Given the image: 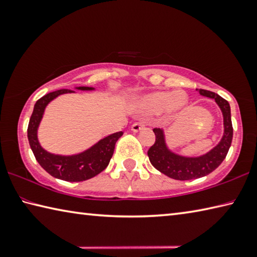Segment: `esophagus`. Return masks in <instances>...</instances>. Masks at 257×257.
Instances as JSON below:
<instances>
[{
	"label": "esophagus",
	"mask_w": 257,
	"mask_h": 257,
	"mask_svg": "<svg viewBox=\"0 0 257 257\" xmlns=\"http://www.w3.org/2000/svg\"><path fill=\"white\" fill-rule=\"evenodd\" d=\"M145 128V124L144 123H134L133 125H132V132H134V133H138V132H141V130H143Z\"/></svg>",
	"instance_id": "1"
}]
</instances>
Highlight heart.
<instances>
[{"label": "heart", "mask_w": 257, "mask_h": 257, "mask_svg": "<svg viewBox=\"0 0 257 257\" xmlns=\"http://www.w3.org/2000/svg\"><path fill=\"white\" fill-rule=\"evenodd\" d=\"M188 105V96L182 90L167 92L156 90L143 95L135 102V108L139 115H158L164 112L169 118H175L184 112Z\"/></svg>", "instance_id": "obj_1"}]
</instances>
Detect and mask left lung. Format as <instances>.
<instances>
[{"instance_id":"8db88e82","label":"left lung","mask_w":257,"mask_h":257,"mask_svg":"<svg viewBox=\"0 0 257 257\" xmlns=\"http://www.w3.org/2000/svg\"><path fill=\"white\" fill-rule=\"evenodd\" d=\"M198 93L202 96L214 99L219 106L223 118V135L220 142L206 153L197 156H187L176 153L168 145L165 130L162 128H155V143L147 152L149 159L153 167L162 172L163 175L176 180H191L207 176L214 171L222 163L228 154L232 141V123L231 111L229 103L210 90L199 89Z\"/></svg>"}]
</instances>
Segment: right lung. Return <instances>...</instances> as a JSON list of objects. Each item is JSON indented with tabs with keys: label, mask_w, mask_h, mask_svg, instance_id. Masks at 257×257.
Returning a JSON list of instances; mask_svg holds the SVG:
<instances>
[{
	"label": "right lung",
	"mask_w": 257,
	"mask_h": 257,
	"mask_svg": "<svg viewBox=\"0 0 257 257\" xmlns=\"http://www.w3.org/2000/svg\"><path fill=\"white\" fill-rule=\"evenodd\" d=\"M75 89L82 90V92L95 90L94 87L87 86L75 87ZM72 93L76 92L71 89H58L38 99L35 103L33 114L30 116L27 134L30 149L41 167L56 179L75 182L90 179L101 173L107 167L114 152L115 143L122 136L123 133L119 132L99 139L97 143L80 153L62 155L46 151L38 141V128L44 116L45 108L60 95Z\"/></svg>",
	"instance_id": "1"
}]
</instances>
